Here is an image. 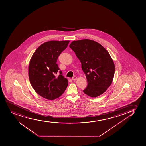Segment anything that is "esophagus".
Returning <instances> with one entry per match:
<instances>
[{
  "label": "esophagus",
  "mask_w": 146,
  "mask_h": 146,
  "mask_svg": "<svg viewBox=\"0 0 146 146\" xmlns=\"http://www.w3.org/2000/svg\"><path fill=\"white\" fill-rule=\"evenodd\" d=\"M77 78H78L76 76H74V77L72 78V80H77Z\"/></svg>",
  "instance_id": "obj_1"
}]
</instances>
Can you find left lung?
I'll list each match as a JSON object with an SVG mask.
<instances>
[{"label": "left lung", "mask_w": 146, "mask_h": 146, "mask_svg": "<svg viewBox=\"0 0 146 146\" xmlns=\"http://www.w3.org/2000/svg\"><path fill=\"white\" fill-rule=\"evenodd\" d=\"M69 47L82 63L88 85L83 92L90 97L100 96L110 86L115 73L113 60L101 44L90 39L73 41Z\"/></svg>", "instance_id": "1"}]
</instances>
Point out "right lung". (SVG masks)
<instances>
[{
  "label": "right lung",
  "mask_w": 146,
  "mask_h": 146,
  "mask_svg": "<svg viewBox=\"0 0 146 146\" xmlns=\"http://www.w3.org/2000/svg\"><path fill=\"white\" fill-rule=\"evenodd\" d=\"M69 41H50L41 44L33 53L28 66L32 86L39 96L53 100L63 94L68 80L57 64L58 57L68 47Z\"/></svg>",
  "instance_id": "1"
}]
</instances>
